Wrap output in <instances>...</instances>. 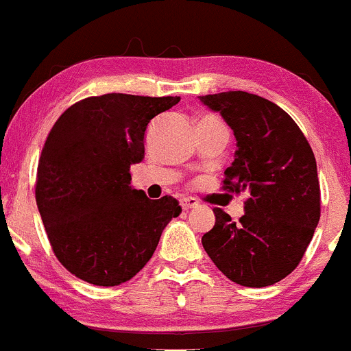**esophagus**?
<instances>
[{
  "label": "esophagus",
  "mask_w": 351,
  "mask_h": 351,
  "mask_svg": "<svg viewBox=\"0 0 351 351\" xmlns=\"http://www.w3.org/2000/svg\"><path fill=\"white\" fill-rule=\"evenodd\" d=\"M180 205H182V208H183V210H191V208H197V206H198V202L195 200V198L183 197L182 200H180Z\"/></svg>",
  "instance_id": "esophagus-1"
}]
</instances>
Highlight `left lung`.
Instances as JSON below:
<instances>
[{
    "instance_id": "left-lung-1",
    "label": "left lung",
    "mask_w": 351,
    "mask_h": 351,
    "mask_svg": "<svg viewBox=\"0 0 351 351\" xmlns=\"http://www.w3.org/2000/svg\"><path fill=\"white\" fill-rule=\"evenodd\" d=\"M198 99L220 112L237 141L223 190L249 195L239 222L213 210L204 249L230 281L271 286L298 267L319 222L315 154L293 117L267 99L243 90Z\"/></svg>"
}]
</instances>
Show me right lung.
<instances>
[{
	"instance_id": "right-lung-1",
	"label": "right lung",
	"mask_w": 351,
	"mask_h": 351,
	"mask_svg": "<svg viewBox=\"0 0 351 351\" xmlns=\"http://www.w3.org/2000/svg\"><path fill=\"white\" fill-rule=\"evenodd\" d=\"M178 102L104 94L70 106L51 128L38 161L36 205L57 259L82 281L117 286L134 278L182 213L173 197L151 200L132 188L129 173L145 158L147 124Z\"/></svg>"
}]
</instances>
